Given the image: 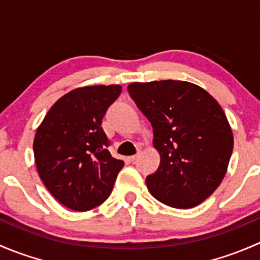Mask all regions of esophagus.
Here are the masks:
<instances>
[{
	"mask_svg": "<svg viewBox=\"0 0 260 260\" xmlns=\"http://www.w3.org/2000/svg\"><path fill=\"white\" fill-rule=\"evenodd\" d=\"M137 158H138V154H135V156H131L129 157V161L131 162H135Z\"/></svg>",
	"mask_w": 260,
	"mask_h": 260,
	"instance_id": "1",
	"label": "esophagus"
}]
</instances>
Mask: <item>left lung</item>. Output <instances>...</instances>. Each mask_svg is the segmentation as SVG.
<instances>
[{
    "label": "left lung",
    "mask_w": 260,
    "mask_h": 260,
    "mask_svg": "<svg viewBox=\"0 0 260 260\" xmlns=\"http://www.w3.org/2000/svg\"><path fill=\"white\" fill-rule=\"evenodd\" d=\"M128 93L153 128L161 162L146 183L161 203L198 206L221 183L233 153L232 128L220 104L188 81L132 83Z\"/></svg>",
    "instance_id": "1"
}]
</instances>
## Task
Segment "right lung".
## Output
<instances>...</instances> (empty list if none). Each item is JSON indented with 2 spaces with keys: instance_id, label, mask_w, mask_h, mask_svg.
Here are the masks:
<instances>
[{
  "instance_id": "add662e5",
  "label": "right lung",
  "mask_w": 260,
  "mask_h": 260,
  "mask_svg": "<svg viewBox=\"0 0 260 260\" xmlns=\"http://www.w3.org/2000/svg\"><path fill=\"white\" fill-rule=\"evenodd\" d=\"M120 85L78 88L50 108L34 140L36 167L44 185L67 208L88 211L107 200L124 162L112 157L102 128Z\"/></svg>"
}]
</instances>
